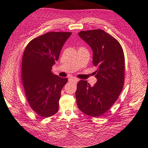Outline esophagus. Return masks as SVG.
Listing matches in <instances>:
<instances>
[{
  "label": "esophagus",
  "mask_w": 148,
  "mask_h": 148,
  "mask_svg": "<svg viewBox=\"0 0 148 148\" xmlns=\"http://www.w3.org/2000/svg\"><path fill=\"white\" fill-rule=\"evenodd\" d=\"M78 81V79L75 78H69V82H76Z\"/></svg>",
  "instance_id": "34e87169"
}]
</instances>
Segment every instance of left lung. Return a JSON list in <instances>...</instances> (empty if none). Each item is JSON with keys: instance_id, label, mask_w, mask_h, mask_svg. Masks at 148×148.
I'll return each instance as SVG.
<instances>
[{"instance_id": "1", "label": "left lung", "mask_w": 148, "mask_h": 148, "mask_svg": "<svg viewBox=\"0 0 148 148\" xmlns=\"http://www.w3.org/2000/svg\"><path fill=\"white\" fill-rule=\"evenodd\" d=\"M78 34L93 50L97 82L91 86L87 81H79L76 91V103L84 114L99 116L109 110L123 90L125 55L119 41L103 29L81 31Z\"/></svg>"}]
</instances>
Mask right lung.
Wrapping results in <instances>:
<instances>
[{
	"label": "right lung",
	"mask_w": 148,
	"mask_h": 148,
	"mask_svg": "<svg viewBox=\"0 0 148 148\" xmlns=\"http://www.w3.org/2000/svg\"><path fill=\"white\" fill-rule=\"evenodd\" d=\"M71 34L47 33L32 39L23 52L21 79L25 97L32 109L41 117L51 116L58 111L62 88L68 79L53 74L51 70Z\"/></svg>",
	"instance_id": "add662e5"
}]
</instances>
